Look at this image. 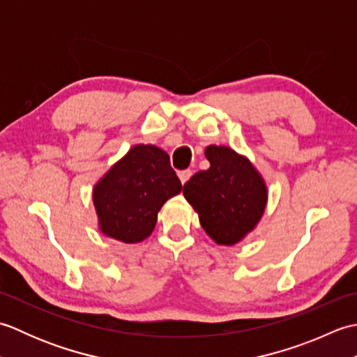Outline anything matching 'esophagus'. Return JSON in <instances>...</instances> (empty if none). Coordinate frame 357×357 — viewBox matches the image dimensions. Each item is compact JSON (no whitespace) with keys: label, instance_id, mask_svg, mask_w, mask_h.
<instances>
[{"label":"esophagus","instance_id":"obj_1","mask_svg":"<svg viewBox=\"0 0 357 357\" xmlns=\"http://www.w3.org/2000/svg\"><path fill=\"white\" fill-rule=\"evenodd\" d=\"M192 170H183V172H179L178 173V176H179V179H181V184H185L188 179H190V176H192Z\"/></svg>","mask_w":357,"mask_h":357}]
</instances>
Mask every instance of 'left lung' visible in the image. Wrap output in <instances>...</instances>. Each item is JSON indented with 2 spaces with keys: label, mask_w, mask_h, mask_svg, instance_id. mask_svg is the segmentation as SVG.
Here are the masks:
<instances>
[{
  "label": "left lung",
  "mask_w": 357,
  "mask_h": 357,
  "mask_svg": "<svg viewBox=\"0 0 357 357\" xmlns=\"http://www.w3.org/2000/svg\"><path fill=\"white\" fill-rule=\"evenodd\" d=\"M208 170L187 181L184 198L199 216L204 231L219 245H234L256 229L268 190L248 158L227 146H208Z\"/></svg>",
  "instance_id": "8db88e82"
}]
</instances>
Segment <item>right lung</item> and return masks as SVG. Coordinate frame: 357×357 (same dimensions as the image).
I'll return each instance as SVG.
<instances>
[{
    "label": "right lung",
    "mask_w": 357,
    "mask_h": 357,
    "mask_svg": "<svg viewBox=\"0 0 357 357\" xmlns=\"http://www.w3.org/2000/svg\"><path fill=\"white\" fill-rule=\"evenodd\" d=\"M181 190L167 151L136 144L93 187L98 229L124 244H138L155 230L161 207Z\"/></svg>",
    "instance_id": "obj_1"
}]
</instances>
